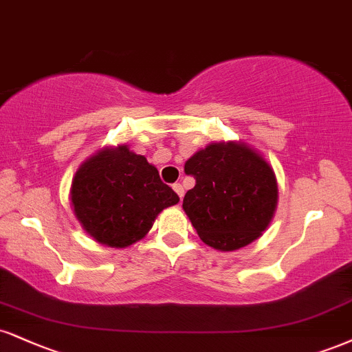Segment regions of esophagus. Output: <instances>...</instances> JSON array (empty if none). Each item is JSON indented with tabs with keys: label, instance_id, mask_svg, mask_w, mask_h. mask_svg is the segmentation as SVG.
Returning <instances> with one entry per match:
<instances>
[{
	"label": "esophagus",
	"instance_id": "1",
	"mask_svg": "<svg viewBox=\"0 0 352 352\" xmlns=\"http://www.w3.org/2000/svg\"><path fill=\"white\" fill-rule=\"evenodd\" d=\"M172 188L175 190V193L179 195L180 198H184V193H185V192H184V187H182V184H173Z\"/></svg>",
	"mask_w": 352,
	"mask_h": 352
}]
</instances>
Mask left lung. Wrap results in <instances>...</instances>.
I'll list each match as a JSON object with an SVG mask.
<instances>
[{
	"label": "left lung",
	"instance_id": "8db88e82",
	"mask_svg": "<svg viewBox=\"0 0 352 352\" xmlns=\"http://www.w3.org/2000/svg\"><path fill=\"white\" fill-rule=\"evenodd\" d=\"M195 187L184 210L205 244L236 251L261 236L277 206L272 167L244 144L219 142L185 162Z\"/></svg>",
	"mask_w": 352,
	"mask_h": 352
}]
</instances>
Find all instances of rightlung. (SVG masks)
Instances as JSON below:
<instances>
[{"label":"right lung","mask_w":352,"mask_h":352,"mask_svg":"<svg viewBox=\"0 0 352 352\" xmlns=\"http://www.w3.org/2000/svg\"><path fill=\"white\" fill-rule=\"evenodd\" d=\"M70 195L83 230L111 248L144 238L160 211L179 203L157 168L126 146L88 159L75 173Z\"/></svg>","instance_id":"right-lung-1"}]
</instances>
